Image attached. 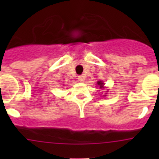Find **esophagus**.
I'll use <instances>...</instances> for the list:
<instances>
[{"label": "esophagus", "mask_w": 159, "mask_h": 159, "mask_svg": "<svg viewBox=\"0 0 159 159\" xmlns=\"http://www.w3.org/2000/svg\"><path fill=\"white\" fill-rule=\"evenodd\" d=\"M78 80L80 81V82H84V80H85V77H84V75H79Z\"/></svg>", "instance_id": "esophagus-1"}]
</instances>
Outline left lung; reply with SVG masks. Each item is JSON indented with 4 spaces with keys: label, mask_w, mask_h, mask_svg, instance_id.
<instances>
[{
    "label": "left lung",
    "mask_w": 159,
    "mask_h": 159,
    "mask_svg": "<svg viewBox=\"0 0 159 159\" xmlns=\"http://www.w3.org/2000/svg\"><path fill=\"white\" fill-rule=\"evenodd\" d=\"M97 85H98V86H99V88H103V85H104V84H103V82H102V81H98V82H97Z\"/></svg>",
    "instance_id": "left-lung-1"
}]
</instances>
